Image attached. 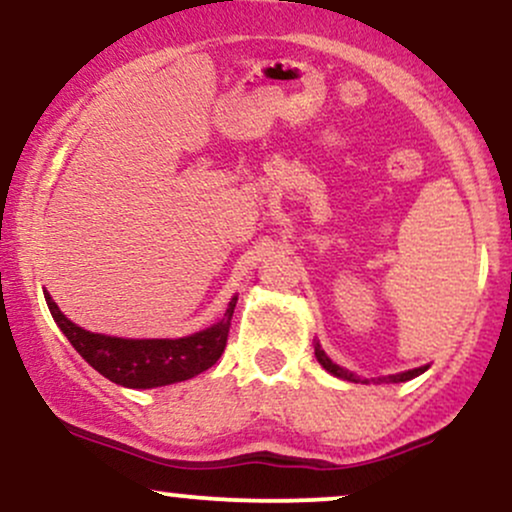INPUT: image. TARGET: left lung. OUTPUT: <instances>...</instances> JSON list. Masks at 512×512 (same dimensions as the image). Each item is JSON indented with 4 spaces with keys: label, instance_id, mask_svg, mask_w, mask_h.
Wrapping results in <instances>:
<instances>
[{
    "label": "left lung",
    "instance_id": "1",
    "mask_svg": "<svg viewBox=\"0 0 512 512\" xmlns=\"http://www.w3.org/2000/svg\"><path fill=\"white\" fill-rule=\"evenodd\" d=\"M316 357H318V362L323 364V367L328 369L330 374L340 376V379H345V381H355V384H369V379H359V376H355L352 372H345V369L338 367V364H333V359H330L328 355H325L323 350H320V345H316ZM425 369H428V367H418V369H411V372L393 374V376H384V379H376L374 384H384V381H386V384H398V381H408V379H413V376L423 374Z\"/></svg>",
    "mask_w": 512,
    "mask_h": 512
}]
</instances>
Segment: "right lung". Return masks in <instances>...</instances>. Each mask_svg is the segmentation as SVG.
I'll return each instance as SVG.
<instances>
[{
	"label": "right lung",
	"instance_id": "1",
	"mask_svg": "<svg viewBox=\"0 0 512 512\" xmlns=\"http://www.w3.org/2000/svg\"><path fill=\"white\" fill-rule=\"evenodd\" d=\"M48 308L55 323L65 333L80 355L92 364L101 376L114 384L128 386V389H155L174 381L192 379V376L206 372L223 355L228 342L230 318L238 299L230 301L226 316L218 320L213 328L189 335L179 340H123L109 338L82 330L72 320H67L55 301L46 294Z\"/></svg>",
	"mask_w": 512,
	"mask_h": 512
}]
</instances>
